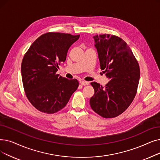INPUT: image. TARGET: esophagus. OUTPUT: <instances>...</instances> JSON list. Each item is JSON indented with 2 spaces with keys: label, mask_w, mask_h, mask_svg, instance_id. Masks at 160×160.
Instances as JSON below:
<instances>
[{
  "label": "esophagus",
  "mask_w": 160,
  "mask_h": 160,
  "mask_svg": "<svg viewBox=\"0 0 160 160\" xmlns=\"http://www.w3.org/2000/svg\"><path fill=\"white\" fill-rule=\"evenodd\" d=\"M80 84L82 86H87V85H89V83L88 82H86V81H81L80 82Z\"/></svg>",
  "instance_id": "34e87169"
}]
</instances>
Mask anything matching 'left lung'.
Masks as SVG:
<instances>
[{"label": "left lung", "instance_id": "8db88e82", "mask_svg": "<svg viewBox=\"0 0 160 160\" xmlns=\"http://www.w3.org/2000/svg\"><path fill=\"white\" fill-rule=\"evenodd\" d=\"M101 70L109 82L105 87L92 82L95 94L89 101L95 112L105 118L119 116L135 98L140 78L138 62L122 38L110 34L93 37Z\"/></svg>", "mask_w": 160, "mask_h": 160}]
</instances>
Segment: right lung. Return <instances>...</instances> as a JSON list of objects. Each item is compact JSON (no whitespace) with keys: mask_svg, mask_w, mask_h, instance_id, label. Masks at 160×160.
Instances as JSON below:
<instances>
[{"mask_svg":"<svg viewBox=\"0 0 160 160\" xmlns=\"http://www.w3.org/2000/svg\"><path fill=\"white\" fill-rule=\"evenodd\" d=\"M80 35L48 32L38 37L24 55L21 71L27 99L42 112L53 114L64 108L79 83L57 74L71 46Z\"/></svg>","mask_w":160,"mask_h":160,"instance_id":"add662e5","label":"right lung"}]
</instances>
